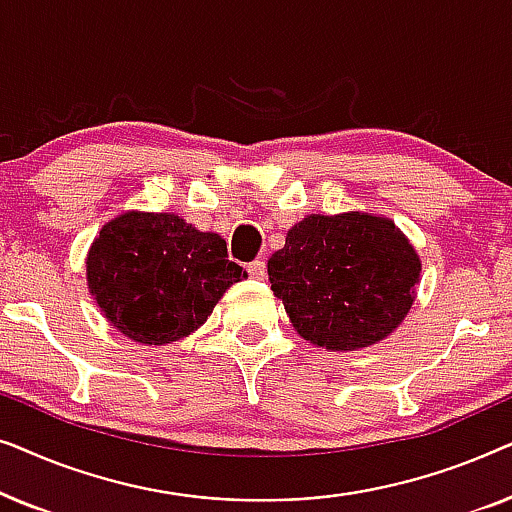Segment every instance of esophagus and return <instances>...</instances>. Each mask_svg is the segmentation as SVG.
<instances>
[{
    "mask_svg": "<svg viewBox=\"0 0 512 512\" xmlns=\"http://www.w3.org/2000/svg\"><path fill=\"white\" fill-rule=\"evenodd\" d=\"M247 270L254 279H263L265 272H268V268H265V261H261V258H258V261H254V263H249Z\"/></svg>",
    "mask_w": 512,
    "mask_h": 512,
    "instance_id": "1",
    "label": "esophagus"
}]
</instances>
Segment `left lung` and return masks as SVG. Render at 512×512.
<instances>
[{"instance_id": "8db88e82", "label": "left lung", "mask_w": 512, "mask_h": 512, "mask_svg": "<svg viewBox=\"0 0 512 512\" xmlns=\"http://www.w3.org/2000/svg\"><path fill=\"white\" fill-rule=\"evenodd\" d=\"M422 258L382 214H307L268 261L272 293L300 338L354 352L387 338L417 298Z\"/></svg>"}]
</instances>
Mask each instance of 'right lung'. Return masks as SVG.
<instances>
[{"instance_id":"obj_1","label":"right lung","mask_w":512,"mask_h":512,"mask_svg":"<svg viewBox=\"0 0 512 512\" xmlns=\"http://www.w3.org/2000/svg\"><path fill=\"white\" fill-rule=\"evenodd\" d=\"M247 270L226 240L172 212H128L104 223L86 256V282L104 319L146 347L177 342L205 324Z\"/></svg>"}]
</instances>
